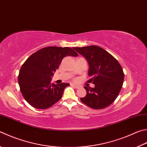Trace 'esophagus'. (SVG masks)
<instances>
[{"label": "esophagus", "mask_w": 147, "mask_h": 147, "mask_svg": "<svg viewBox=\"0 0 147 147\" xmlns=\"http://www.w3.org/2000/svg\"><path fill=\"white\" fill-rule=\"evenodd\" d=\"M71 85H72V86H73L74 87L76 88V89H78V88H80V85H76V84H71Z\"/></svg>", "instance_id": "obj_1"}]
</instances>
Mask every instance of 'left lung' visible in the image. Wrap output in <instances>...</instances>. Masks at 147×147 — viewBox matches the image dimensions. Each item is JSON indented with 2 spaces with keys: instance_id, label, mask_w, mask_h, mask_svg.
<instances>
[{
  "instance_id": "8db88e82",
  "label": "left lung",
  "mask_w": 147,
  "mask_h": 147,
  "mask_svg": "<svg viewBox=\"0 0 147 147\" xmlns=\"http://www.w3.org/2000/svg\"><path fill=\"white\" fill-rule=\"evenodd\" d=\"M82 55L89 64V82L94 88L84 86L86 96L80 100L94 109L107 107L114 102L121 89L124 73L115 58L103 48L96 46L73 47Z\"/></svg>"
}]
</instances>
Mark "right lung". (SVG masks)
<instances>
[{
    "label": "right lung",
    "mask_w": 147,
    "mask_h": 147,
    "mask_svg": "<svg viewBox=\"0 0 147 147\" xmlns=\"http://www.w3.org/2000/svg\"><path fill=\"white\" fill-rule=\"evenodd\" d=\"M71 48L47 47L31 55L21 67L18 84L24 99L33 107L46 109L62 98L67 83L51 84V77L67 56L78 57Z\"/></svg>",
    "instance_id": "add662e5"
}]
</instances>
